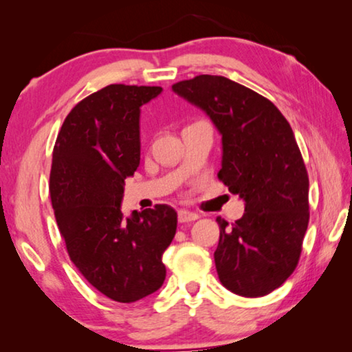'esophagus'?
I'll return each mask as SVG.
<instances>
[{
  "instance_id": "1",
  "label": "esophagus",
  "mask_w": 352,
  "mask_h": 352,
  "mask_svg": "<svg viewBox=\"0 0 352 352\" xmlns=\"http://www.w3.org/2000/svg\"><path fill=\"white\" fill-rule=\"evenodd\" d=\"M199 219L197 212L188 211V210H180L178 211V222L180 223H188V222H194V220Z\"/></svg>"
}]
</instances>
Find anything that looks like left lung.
Listing matches in <instances>:
<instances>
[{
	"label": "left lung",
	"instance_id": "1",
	"mask_svg": "<svg viewBox=\"0 0 352 352\" xmlns=\"http://www.w3.org/2000/svg\"><path fill=\"white\" fill-rule=\"evenodd\" d=\"M172 90L222 135L217 177L245 201L234 223L217 217L220 283L247 298L270 294L294 273L309 223V177L294 130L269 99L223 76L201 74Z\"/></svg>",
	"mask_w": 352,
	"mask_h": 352
}]
</instances>
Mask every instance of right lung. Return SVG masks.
Here are the masks:
<instances>
[{"instance_id": "1", "label": "right lung", "mask_w": 352, "mask_h": 352, "mask_svg": "<svg viewBox=\"0 0 352 352\" xmlns=\"http://www.w3.org/2000/svg\"><path fill=\"white\" fill-rule=\"evenodd\" d=\"M162 87L113 83L80 100L52 152L50 192L69 259L100 294L135 302L162 287L177 231L169 205L124 217V180L141 160V107Z\"/></svg>"}]
</instances>
